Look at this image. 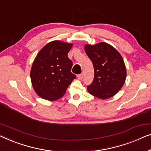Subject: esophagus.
Returning a JSON list of instances; mask_svg holds the SVG:
<instances>
[{"label": "esophagus", "mask_w": 151, "mask_h": 151, "mask_svg": "<svg viewBox=\"0 0 151 151\" xmlns=\"http://www.w3.org/2000/svg\"><path fill=\"white\" fill-rule=\"evenodd\" d=\"M83 73L80 74V75H78L77 76V78H78V79H79V80H81L82 78H83Z\"/></svg>", "instance_id": "34e87169"}]
</instances>
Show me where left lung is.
<instances>
[{
  "instance_id": "8db88e82",
  "label": "left lung",
  "mask_w": 151,
  "mask_h": 151,
  "mask_svg": "<svg viewBox=\"0 0 151 151\" xmlns=\"http://www.w3.org/2000/svg\"><path fill=\"white\" fill-rule=\"evenodd\" d=\"M85 50L94 69V80L87 88L88 92L101 99L114 96L122 88L127 76L126 66L120 52L105 42L86 44Z\"/></svg>"
}]
</instances>
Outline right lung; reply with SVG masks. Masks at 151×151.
I'll use <instances>...</instances> for the list:
<instances>
[{"mask_svg":"<svg viewBox=\"0 0 151 151\" xmlns=\"http://www.w3.org/2000/svg\"><path fill=\"white\" fill-rule=\"evenodd\" d=\"M73 45L55 40L36 55L30 76L33 90L42 99L50 101L59 99L76 78L70 71L73 62L68 57Z\"/></svg>","mask_w":151,"mask_h":151,"instance_id":"right-lung-1","label":"right lung"}]
</instances>
